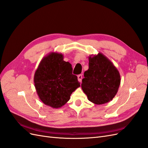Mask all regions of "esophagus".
<instances>
[{
  "label": "esophagus",
  "instance_id": "1",
  "mask_svg": "<svg viewBox=\"0 0 148 148\" xmlns=\"http://www.w3.org/2000/svg\"><path fill=\"white\" fill-rule=\"evenodd\" d=\"M82 74H80V75H79L78 76V81L81 83L82 82Z\"/></svg>",
  "mask_w": 148,
  "mask_h": 148
}]
</instances>
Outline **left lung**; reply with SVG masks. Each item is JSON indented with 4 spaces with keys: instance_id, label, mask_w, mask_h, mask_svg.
<instances>
[{
    "instance_id": "left-lung-1",
    "label": "left lung",
    "mask_w": 148,
    "mask_h": 148,
    "mask_svg": "<svg viewBox=\"0 0 148 148\" xmlns=\"http://www.w3.org/2000/svg\"><path fill=\"white\" fill-rule=\"evenodd\" d=\"M82 88L89 101L103 104L112 100L120 84L118 70L112 62L99 53L89 57V69L84 73Z\"/></svg>"
}]
</instances>
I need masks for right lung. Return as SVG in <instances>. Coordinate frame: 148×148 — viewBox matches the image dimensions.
Segmentation results:
<instances>
[{
    "instance_id": "add662e5",
    "label": "right lung",
    "mask_w": 148,
    "mask_h": 148,
    "mask_svg": "<svg viewBox=\"0 0 148 148\" xmlns=\"http://www.w3.org/2000/svg\"><path fill=\"white\" fill-rule=\"evenodd\" d=\"M72 70L62 53L51 52L41 60L34 73V83L44 104L57 109L69 101L71 93L80 86Z\"/></svg>"
}]
</instances>
